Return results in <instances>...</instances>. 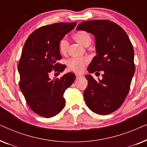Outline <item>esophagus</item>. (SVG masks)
Returning <instances> with one entry per match:
<instances>
[{
  "instance_id": "1",
  "label": "esophagus",
  "mask_w": 147,
  "mask_h": 147,
  "mask_svg": "<svg viewBox=\"0 0 147 147\" xmlns=\"http://www.w3.org/2000/svg\"><path fill=\"white\" fill-rule=\"evenodd\" d=\"M76 79H79V78H82V76L81 75H80V74H76Z\"/></svg>"
}]
</instances>
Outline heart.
Segmentation results:
<instances>
[{
  "instance_id": "b5f03b06",
  "label": "heart",
  "mask_w": 147,
  "mask_h": 147,
  "mask_svg": "<svg viewBox=\"0 0 147 147\" xmlns=\"http://www.w3.org/2000/svg\"><path fill=\"white\" fill-rule=\"evenodd\" d=\"M73 38L78 43L84 47H88L92 43V38L90 33L86 31H79L73 35ZM69 44L66 38L63 37L59 43V49L62 54L67 53L69 49ZM90 62V59L87 57L82 58L73 57L67 61V67L71 71L80 73L85 68L86 65Z\"/></svg>"
}]
</instances>
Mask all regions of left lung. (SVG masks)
<instances>
[{"label":"left lung","mask_w":147,"mask_h":147,"mask_svg":"<svg viewBox=\"0 0 147 147\" xmlns=\"http://www.w3.org/2000/svg\"><path fill=\"white\" fill-rule=\"evenodd\" d=\"M76 29L95 37L97 55L88 65L89 73L104 71L99 81L91 75L86 76L88 82L84 93L86 103L100 115L112 113L126 99L135 71L131 42L124 30L109 20L82 22Z\"/></svg>","instance_id":"8db88e82"}]
</instances>
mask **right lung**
Instances as JSON below:
<instances>
[{"mask_svg":"<svg viewBox=\"0 0 147 147\" xmlns=\"http://www.w3.org/2000/svg\"><path fill=\"white\" fill-rule=\"evenodd\" d=\"M75 23H59L43 26L34 31L26 40L18 65L19 87L30 108L38 115L51 118L65 106L63 94L76 79L74 73L51 80V71L62 72L63 65L59 43Z\"/></svg>","mask_w":147,"mask_h":147,"instance_id":"right-lung-1","label":"right lung"}]
</instances>
